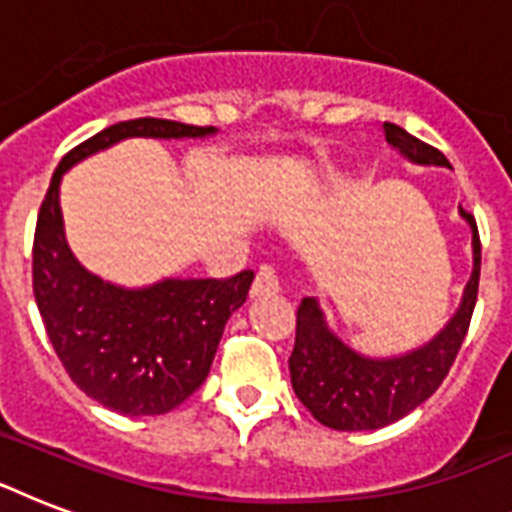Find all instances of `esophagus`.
Instances as JSON below:
<instances>
[{
  "label": "esophagus",
  "mask_w": 512,
  "mask_h": 512,
  "mask_svg": "<svg viewBox=\"0 0 512 512\" xmlns=\"http://www.w3.org/2000/svg\"><path fill=\"white\" fill-rule=\"evenodd\" d=\"M279 279H276V273L271 268H263V271L255 276V284L249 289V295L252 297H271L279 295Z\"/></svg>",
  "instance_id": "esophagus-1"
}]
</instances>
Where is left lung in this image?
I'll use <instances>...</instances> for the list:
<instances>
[{
    "label": "left lung",
    "mask_w": 512,
    "mask_h": 512,
    "mask_svg": "<svg viewBox=\"0 0 512 512\" xmlns=\"http://www.w3.org/2000/svg\"><path fill=\"white\" fill-rule=\"evenodd\" d=\"M390 148L422 167H449L446 156L422 143L398 124L385 122ZM460 217L473 233V273H470L460 308L433 340L401 356H366L329 327L316 297H303L297 308L295 350L289 356V374L297 398L308 412L332 430H377L401 420L425 404L449 374L462 340L468 335L476 308L481 241L473 215L460 207Z\"/></svg>",
    "instance_id": "obj_1"
}]
</instances>
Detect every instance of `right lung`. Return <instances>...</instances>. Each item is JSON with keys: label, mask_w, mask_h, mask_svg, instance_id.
Wrapping results in <instances>:
<instances>
[{"label": "right lung", "mask_w": 512, "mask_h": 512, "mask_svg": "<svg viewBox=\"0 0 512 512\" xmlns=\"http://www.w3.org/2000/svg\"><path fill=\"white\" fill-rule=\"evenodd\" d=\"M215 132L170 119L111 124L63 156L39 209L34 297L44 329L68 377L111 412L151 417L183 404L207 380L225 321L244 305L255 273L225 281L162 279L135 289L103 281L68 247L60 180L74 164L127 138L183 140Z\"/></svg>", "instance_id": "right-lung-1"}]
</instances>
